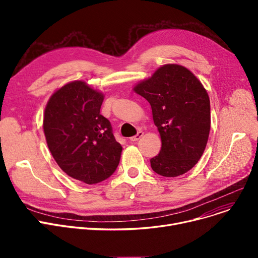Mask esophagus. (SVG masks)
<instances>
[{"label":"esophagus","mask_w":258,"mask_h":258,"mask_svg":"<svg viewBox=\"0 0 258 258\" xmlns=\"http://www.w3.org/2000/svg\"><path fill=\"white\" fill-rule=\"evenodd\" d=\"M143 134H144V133L140 131V132H138V134L136 135V136H134V137L130 138V140H131V141H133V142H135V141H138V140L143 136Z\"/></svg>","instance_id":"34e87169"}]
</instances>
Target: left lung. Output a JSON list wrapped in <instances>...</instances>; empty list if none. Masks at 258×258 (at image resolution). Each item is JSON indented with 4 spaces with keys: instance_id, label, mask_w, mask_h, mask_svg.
<instances>
[{
    "instance_id": "1",
    "label": "left lung",
    "mask_w": 258,
    "mask_h": 258,
    "mask_svg": "<svg viewBox=\"0 0 258 258\" xmlns=\"http://www.w3.org/2000/svg\"><path fill=\"white\" fill-rule=\"evenodd\" d=\"M134 91L152 106L162 147L151 159L153 170L173 178L200 160L210 132V100L201 81L185 67L165 64Z\"/></svg>"
}]
</instances>
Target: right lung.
<instances>
[{"label":"right lung","mask_w":258,"mask_h":258,"mask_svg":"<svg viewBox=\"0 0 258 258\" xmlns=\"http://www.w3.org/2000/svg\"><path fill=\"white\" fill-rule=\"evenodd\" d=\"M102 101V93L76 80L54 93L45 108L49 151L68 175L86 184L110 178L122 152L111 122L100 114Z\"/></svg>","instance_id":"1"}]
</instances>
